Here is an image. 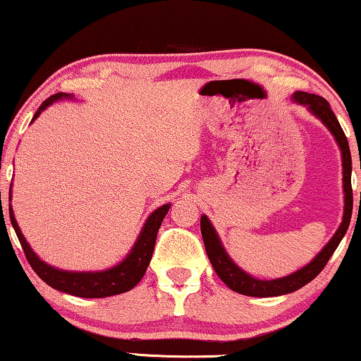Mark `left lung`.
Here are the masks:
<instances>
[{"label": "left lung", "mask_w": 361, "mask_h": 361, "mask_svg": "<svg viewBox=\"0 0 361 361\" xmlns=\"http://www.w3.org/2000/svg\"><path fill=\"white\" fill-rule=\"evenodd\" d=\"M293 101L298 104L306 106L311 113L321 119L324 126L331 130V134L335 137L337 144L342 150V166H343V192H345V209H343V219L342 224L334 233V237L329 240L326 247L317 253L316 258H312L311 263L302 267L301 270L291 273V275L276 278V280H258L253 278L238 268L232 258L227 255L226 248L222 247L221 238L217 235L214 227L207 219V216L201 217V233L202 240H204L206 253L209 258L212 268L217 273V276L229 286L232 291L245 294V296H255V298H270V296H281V294H288L296 291V289L302 288L304 284L312 281L319 273L324 270L327 265L329 258L332 257L335 248L338 247L340 240H342L345 232H347L350 226V219H352L353 211V192H352V155H350L348 140L345 137L342 128H340L337 118H335L334 111L331 109V104L322 96L304 93V91H296L293 94Z\"/></svg>", "instance_id": "8db88e82"}]
</instances>
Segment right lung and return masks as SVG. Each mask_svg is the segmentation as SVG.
<instances>
[{"mask_svg": "<svg viewBox=\"0 0 361 361\" xmlns=\"http://www.w3.org/2000/svg\"><path fill=\"white\" fill-rule=\"evenodd\" d=\"M63 98H72V96L65 93H57L50 96L49 99H45L44 103L40 104L37 113L34 114L32 121L37 119L39 114L42 113L47 106ZM32 121H30V123H32ZM9 201H11V191H9ZM170 206L171 204H164L160 206L159 209L152 212L149 219L145 221L144 227H142L139 237H137L129 255L126 257L123 262L118 263V265L103 271H65L47 265V263L42 262L37 255H35L32 248H30V245L26 242V238H24L23 232L19 229L16 222V217L13 214L11 204H9V219H11L14 232H16L19 242H21V247L24 250V255L27 258L29 265L32 267V270L35 273H37L40 280H44L50 288L72 294V296L108 298L114 296V294L129 291V289L134 288L135 284L142 280V276L145 275L147 267H149V263L152 260V253H154L157 232H159L161 221H164L166 212H169Z\"/></svg>", "mask_w": 361, "mask_h": 361, "instance_id": "right-lung-1", "label": "right lung"}]
</instances>
